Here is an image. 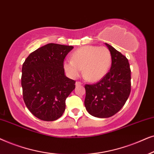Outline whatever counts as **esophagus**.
<instances>
[{"instance_id":"1","label":"esophagus","mask_w":154,"mask_h":154,"mask_svg":"<svg viewBox=\"0 0 154 154\" xmlns=\"http://www.w3.org/2000/svg\"><path fill=\"white\" fill-rule=\"evenodd\" d=\"M75 85H76V86H77V87H78V86H80V85H82V83L81 82H79V81H77V82H76Z\"/></svg>"}]
</instances>
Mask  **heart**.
Masks as SVG:
<instances>
[{
    "label": "heart",
    "mask_w": 154,
    "mask_h": 154,
    "mask_svg": "<svg viewBox=\"0 0 154 154\" xmlns=\"http://www.w3.org/2000/svg\"><path fill=\"white\" fill-rule=\"evenodd\" d=\"M111 64V54L106 47L86 46L74 51L71 60L64 61L63 66L69 75L77 78L82 69L86 79L94 82L103 78Z\"/></svg>",
    "instance_id": "1"
}]
</instances>
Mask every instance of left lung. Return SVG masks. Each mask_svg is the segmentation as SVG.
Masks as SVG:
<instances>
[{"label":"left lung","mask_w":154,"mask_h":154,"mask_svg":"<svg viewBox=\"0 0 154 154\" xmlns=\"http://www.w3.org/2000/svg\"><path fill=\"white\" fill-rule=\"evenodd\" d=\"M111 54L109 72L96 84L86 85L85 105L90 114L106 118L123 107L131 91V69L128 59L106 44Z\"/></svg>","instance_id":"left-lung-1"}]
</instances>
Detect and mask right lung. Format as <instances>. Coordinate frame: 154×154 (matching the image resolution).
Segmentation results:
<instances>
[{
    "instance_id": "1",
    "label": "right lung",
    "mask_w": 154,
    "mask_h": 154,
    "mask_svg": "<svg viewBox=\"0 0 154 154\" xmlns=\"http://www.w3.org/2000/svg\"><path fill=\"white\" fill-rule=\"evenodd\" d=\"M73 46L48 44L31 53L22 68L25 105L36 118L53 121L63 116L75 81L65 75L64 59Z\"/></svg>"
}]
</instances>
